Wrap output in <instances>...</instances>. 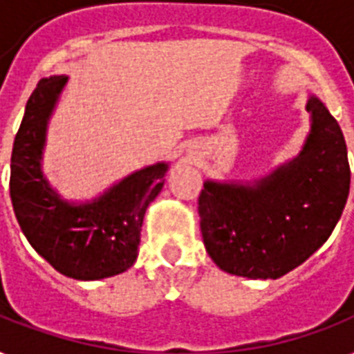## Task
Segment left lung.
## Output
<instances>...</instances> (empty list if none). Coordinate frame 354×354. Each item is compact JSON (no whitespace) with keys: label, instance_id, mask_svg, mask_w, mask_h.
<instances>
[{"label":"left lung","instance_id":"obj_1","mask_svg":"<svg viewBox=\"0 0 354 354\" xmlns=\"http://www.w3.org/2000/svg\"><path fill=\"white\" fill-rule=\"evenodd\" d=\"M307 112L310 133L296 160L255 185L204 183L200 230L227 274L277 279L305 263L340 221L351 183L346 139L319 99H308Z\"/></svg>","mask_w":354,"mask_h":354}]
</instances>
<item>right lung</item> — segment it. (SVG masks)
I'll return each mask as SVG.
<instances>
[{
    "mask_svg": "<svg viewBox=\"0 0 354 354\" xmlns=\"http://www.w3.org/2000/svg\"><path fill=\"white\" fill-rule=\"evenodd\" d=\"M68 82L41 79L30 93L10 158V200L24 235L60 274L95 281L128 270L138 257L145 211L165 183L167 163L133 172L99 198L69 204L41 174L47 121Z\"/></svg>",
    "mask_w": 354,
    "mask_h": 354,
    "instance_id": "1",
    "label": "right lung"
}]
</instances>
